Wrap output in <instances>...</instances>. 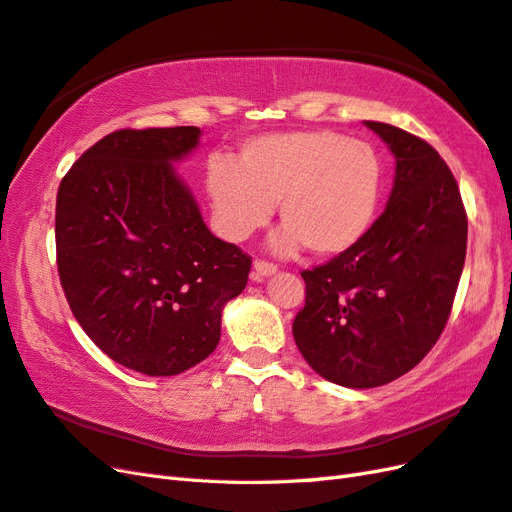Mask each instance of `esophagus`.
<instances>
[{"label":"esophagus","mask_w":512,"mask_h":512,"mask_svg":"<svg viewBox=\"0 0 512 512\" xmlns=\"http://www.w3.org/2000/svg\"><path fill=\"white\" fill-rule=\"evenodd\" d=\"M275 271H278V265H273V262L269 260H254V280H262L267 278V275H273Z\"/></svg>","instance_id":"1"}]
</instances>
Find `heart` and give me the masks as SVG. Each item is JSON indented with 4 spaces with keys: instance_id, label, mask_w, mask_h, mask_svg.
Wrapping results in <instances>:
<instances>
[{
    "instance_id": "heart-1",
    "label": "heart",
    "mask_w": 512,
    "mask_h": 512,
    "mask_svg": "<svg viewBox=\"0 0 512 512\" xmlns=\"http://www.w3.org/2000/svg\"><path fill=\"white\" fill-rule=\"evenodd\" d=\"M383 176V159L368 142L336 131H288L245 142L239 165L211 159L204 185L226 239L250 237L278 202L280 252L308 245L316 256H338L375 224Z\"/></svg>"
}]
</instances>
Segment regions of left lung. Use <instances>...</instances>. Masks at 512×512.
<instances>
[{
	"label": "left lung",
	"mask_w": 512,
	"mask_h": 512,
	"mask_svg": "<svg viewBox=\"0 0 512 512\" xmlns=\"http://www.w3.org/2000/svg\"><path fill=\"white\" fill-rule=\"evenodd\" d=\"M396 157L394 189L349 252L301 271L306 303L293 321L303 359L344 388H379L435 347L457 295L467 213L457 181L422 137L366 122Z\"/></svg>",
	"instance_id": "8db88e82"
}]
</instances>
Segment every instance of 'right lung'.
I'll use <instances>...</instances> for the list:
<instances>
[{
    "mask_svg": "<svg viewBox=\"0 0 512 512\" xmlns=\"http://www.w3.org/2000/svg\"><path fill=\"white\" fill-rule=\"evenodd\" d=\"M198 127L120 129L66 172L55 202V254L68 306L105 355L150 377L209 357L222 308L252 258L202 222L172 161Z\"/></svg>",
    "mask_w": 512,
    "mask_h": 512,
    "instance_id": "add662e5",
    "label": "right lung"
}]
</instances>
